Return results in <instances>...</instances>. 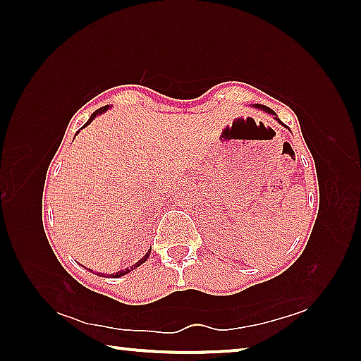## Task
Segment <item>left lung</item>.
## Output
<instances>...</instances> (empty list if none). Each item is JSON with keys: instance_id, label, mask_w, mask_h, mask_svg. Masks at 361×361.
Returning <instances> with one entry per match:
<instances>
[{"instance_id": "8db88e82", "label": "left lung", "mask_w": 361, "mask_h": 361, "mask_svg": "<svg viewBox=\"0 0 361 361\" xmlns=\"http://www.w3.org/2000/svg\"><path fill=\"white\" fill-rule=\"evenodd\" d=\"M253 106H255V108H259V109H262V111H266V113H269V114H274V116H276V119H277V121L280 122V124H282V126H285V124H283V122H282V121H280V119L277 118V114H276V113H274L271 108H267V106H264V105H253Z\"/></svg>"}]
</instances>
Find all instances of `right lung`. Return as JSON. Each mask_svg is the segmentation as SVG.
<instances>
[{
  "label": "right lung",
  "mask_w": 361,
  "mask_h": 361,
  "mask_svg": "<svg viewBox=\"0 0 361 361\" xmlns=\"http://www.w3.org/2000/svg\"><path fill=\"white\" fill-rule=\"evenodd\" d=\"M109 106L106 105V106H102V108H99V109H97V111H94L92 113V116H90V118H89V121L87 122H85V126H89L90 124V122H92L95 118H97V116H99V114H102V113H105L106 111V109H108ZM84 126V127H85ZM149 253H151V250H148V253H146L145 256H143V258L142 259H140V261H137L135 262V264H133V266H130V267H127V269H122V271H119V272H116V274H109V277H111V279H119V277H122V276H126V274H129L130 271H133V269H135V267H138V266H142L143 264V262L146 261V259H148L149 258ZM97 276H100V272H97ZM100 277H105V274H102V276Z\"/></svg>",
  "instance_id": "obj_1"
}]
</instances>
